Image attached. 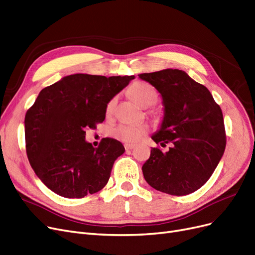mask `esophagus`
<instances>
[{"label":"esophagus","mask_w":255,"mask_h":255,"mask_svg":"<svg viewBox=\"0 0 255 255\" xmlns=\"http://www.w3.org/2000/svg\"><path fill=\"white\" fill-rule=\"evenodd\" d=\"M125 149H126V151H130L132 149H134V145L133 143H126Z\"/></svg>","instance_id":"obj_1"}]
</instances>
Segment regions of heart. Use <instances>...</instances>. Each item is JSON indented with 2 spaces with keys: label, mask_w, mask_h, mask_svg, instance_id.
Wrapping results in <instances>:
<instances>
[{
  "label": "heart",
  "mask_w": 255,
  "mask_h": 255,
  "mask_svg": "<svg viewBox=\"0 0 255 255\" xmlns=\"http://www.w3.org/2000/svg\"><path fill=\"white\" fill-rule=\"evenodd\" d=\"M130 96L132 99L141 107H147L151 105L155 98H156V93L154 88L147 83L138 82L130 87ZM115 104V100L109 101L107 104V112H110L113 109ZM148 127L146 125H127L121 124L110 131V134L113 137L122 140L124 142H136L143 135L147 133Z\"/></svg>",
  "instance_id": "b5f03b06"
}]
</instances>
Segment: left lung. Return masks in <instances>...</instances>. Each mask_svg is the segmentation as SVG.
Returning a JSON list of instances; mask_svg holds the SVG:
<instances>
[{
	"label": "left lung",
	"mask_w": 255,
	"mask_h": 255,
	"mask_svg": "<svg viewBox=\"0 0 255 255\" xmlns=\"http://www.w3.org/2000/svg\"><path fill=\"white\" fill-rule=\"evenodd\" d=\"M160 94L163 118L151 138L167 152L152 148L142 164L149 185L174 196L194 193L209 179L222 158L226 136L223 114L207 88L184 71L165 69L138 75Z\"/></svg>",
	"instance_id": "obj_1"
}]
</instances>
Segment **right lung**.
I'll return each mask as SVG.
<instances>
[{
    "label": "right lung",
    "instance_id": "obj_1",
    "mask_svg": "<svg viewBox=\"0 0 255 255\" xmlns=\"http://www.w3.org/2000/svg\"><path fill=\"white\" fill-rule=\"evenodd\" d=\"M134 78L73 74L40 91L25 117L26 151L33 171L52 192L78 199L106 185L125 148L110 137L94 148L85 130L102 123L109 101Z\"/></svg>",
    "mask_w": 255,
    "mask_h": 255
}]
</instances>
